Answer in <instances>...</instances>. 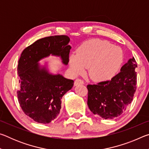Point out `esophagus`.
Masks as SVG:
<instances>
[{
    "label": "esophagus",
    "mask_w": 149,
    "mask_h": 149,
    "mask_svg": "<svg viewBox=\"0 0 149 149\" xmlns=\"http://www.w3.org/2000/svg\"><path fill=\"white\" fill-rule=\"evenodd\" d=\"M84 81L80 79H77L74 82L75 86H78V85H84Z\"/></svg>",
    "instance_id": "obj_1"
}]
</instances>
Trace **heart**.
Segmentation results:
<instances>
[{
  "mask_svg": "<svg viewBox=\"0 0 149 149\" xmlns=\"http://www.w3.org/2000/svg\"><path fill=\"white\" fill-rule=\"evenodd\" d=\"M123 61L120 47L100 39L86 41L70 58V65L75 75L81 74L88 67V75L96 82H104L116 74Z\"/></svg>",
  "mask_w": 149,
  "mask_h": 149,
  "instance_id": "obj_1",
  "label": "heart"
}]
</instances>
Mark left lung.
I'll use <instances>...</instances> for the list:
<instances>
[{"label":"left lung","instance_id":"obj_1","mask_svg":"<svg viewBox=\"0 0 149 149\" xmlns=\"http://www.w3.org/2000/svg\"><path fill=\"white\" fill-rule=\"evenodd\" d=\"M137 67L133 57L111 80L87 85V105L93 114L113 119L124 112L132 102L136 90Z\"/></svg>","mask_w":149,"mask_h":149}]
</instances>
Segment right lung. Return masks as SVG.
<instances>
[{"label":"right lung","instance_id":"obj_1","mask_svg":"<svg viewBox=\"0 0 149 149\" xmlns=\"http://www.w3.org/2000/svg\"><path fill=\"white\" fill-rule=\"evenodd\" d=\"M66 35L40 39L26 48L20 56L17 74L20 89L17 91L22 110L35 122L49 123L60 114L62 98L74 85V81L59 74H50L41 59L59 56L64 64L69 62L71 46Z\"/></svg>","mask_w":149,"mask_h":149}]
</instances>
